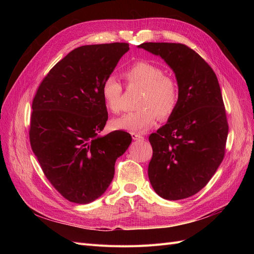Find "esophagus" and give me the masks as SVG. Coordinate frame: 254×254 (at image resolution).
Here are the masks:
<instances>
[{"instance_id": "obj_1", "label": "esophagus", "mask_w": 254, "mask_h": 254, "mask_svg": "<svg viewBox=\"0 0 254 254\" xmlns=\"http://www.w3.org/2000/svg\"><path fill=\"white\" fill-rule=\"evenodd\" d=\"M131 136H132V139L133 140H139V141H141V140H144V136L142 135V134H140V133H135V132H132L131 133Z\"/></svg>"}]
</instances>
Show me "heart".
Listing matches in <instances>:
<instances>
[{
	"mask_svg": "<svg viewBox=\"0 0 254 254\" xmlns=\"http://www.w3.org/2000/svg\"><path fill=\"white\" fill-rule=\"evenodd\" d=\"M124 77L129 86L142 88L137 101L141 107L112 121L115 129L127 131H145L157 121L167 120L175 112L179 103V88L176 80L164 74L160 66L147 61H139L127 67ZM102 95L106 107L112 113L123 109V86L113 75L107 77L102 86Z\"/></svg>",
	"mask_w": 254,
	"mask_h": 254,
	"instance_id": "b5f03b06",
	"label": "heart"
}]
</instances>
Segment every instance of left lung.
I'll list each match as a JSON object with an SVG mask.
<instances>
[{"mask_svg": "<svg viewBox=\"0 0 254 254\" xmlns=\"http://www.w3.org/2000/svg\"><path fill=\"white\" fill-rule=\"evenodd\" d=\"M137 48L164 59L178 83L175 112L149 135L148 178L160 197L180 200L203 189L225 157L229 126L218 79L184 44L145 42Z\"/></svg>", "mask_w": 254, "mask_h": 254, "instance_id": "8db88e82", "label": "left lung"}]
</instances>
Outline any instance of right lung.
Listing matches in <instances>:
<instances>
[{"label":"right lung","instance_id":"1","mask_svg":"<svg viewBox=\"0 0 254 254\" xmlns=\"http://www.w3.org/2000/svg\"><path fill=\"white\" fill-rule=\"evenodd\" d=\"M128 51L120 42L75 49L54 65L34 97L30 146L45 177L71 202L101 197L115 161L131 143L122 130L99 135L108 120L103 82Z\"/></svg>","mask_w":254,"mask_h":254}]
</instances>
